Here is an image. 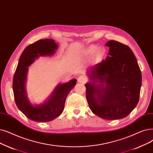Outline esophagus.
<instances>
[{"mask_svg":"<svg viewBox=\"0 0 153 153\" xmlns=\"http://www.w3.org/2000/svg\"><path fill=\"white\" fill-rule=\"evenodd\" d=\"M77 81H78V82H79V83L85 84V82H87L88 79H87V78H86L85 77H84V76H81L77 78Z\"/></svg>","mask_w":153,"mask_h":153,"instance_id":"1","label":"esophagus"}]
</instances>
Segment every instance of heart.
<instances>
[{
    "instance_id": "heart-1",
    "label": "heart",
    "mask_w": 153,
    "mask_h": 153,
    "mask_svg": "<svg viewBox=\"0 0 153 153\" xmlns=\"http://www.w3.org/2000/svg\"><path fill=\"white\" fill-rule=\"evenodd\" d=\"M96 51V56H99L101 54H102V49L100 48H98L96 45H91L86 49L85 52L86 54H91L93 52Z\"/></svg>"
}]
</instances>
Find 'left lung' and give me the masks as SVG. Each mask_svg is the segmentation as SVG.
<instances>
[{"instance_id":"8db88e82","label":"left lung","mask_w":153,"mask_h":153,"mask_svg":"<svg viewBox=\"0 0 153 153\" xmlns=\"http://www.w3.org/2000/svg\"><path fill=\"white\" fill-rule=\"evenodd\" d=\"M105 46L109 48V56L88 72L92 81L85 85V96L93 113L114 120L126 117L137 105L142 76L136 58L128 45L110 41Z\"/></svg>"}]
</instances>
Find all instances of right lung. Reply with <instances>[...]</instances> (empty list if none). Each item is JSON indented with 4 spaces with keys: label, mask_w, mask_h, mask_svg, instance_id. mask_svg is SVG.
Listing matches in <instances>:
<instances>
[{
    "label": "right lung",
    "mask_w": 153,
    "mask_h": 153,
    "mask_svg": "<svg viewBox=\"0 0 153 153\" xmlns=\"http://www.w3.org/2000/svg\"><path fill=\"white\" fill-rule=\"evenodd\" d=\"M58 45L52 39H41L30 44L22 52L13 79L14 100L19 109L30 120L48 122L60 116L63 112L66 97L76 84V79L58 85L48 100L43 104L32 105L26 95L25 84L28 67L40 56L54 54Z\"/></svg>",
    "instance_id": "obj_1"
}]
</instances>
